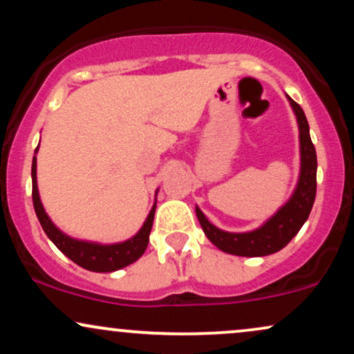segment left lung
I'll list each match as a JSON object with an SVG mask.
<instances>
[{
	"label": "left lung",
	"instance_id": "left-lung-1",
	"mask_svg": "<svg viewBox=\"0 0 354 354\" xmlns=\"http://www.w3.org/2000/svg\"><path fill=\"white\" fill-rule=\"evenodd\" d=\"M287 99L295 112L300 131V176L290 199L261 227L249 232H225L211 224L203 211L196 206V216L204 234L225 254L241 255V257H263L279 252L297 236L313 207L315 194H317V151L310 138V127L304 110L288 95Z\"/></svg>",
	"mask_w": 354,
	"mask_h": 354
}]
</instances>
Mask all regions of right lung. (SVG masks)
I'll return each mask as SVG.
<instances>
[{
  "instance_id": "right-lung-1",
  "label": "right lung",
  "mask_w": 354,
  "mask_h": 354,
  "mask_svg": "<svg viewBox=\"0 0 354 354\" xmlns=\"http://www.w3.org/2000/svg\"><path fill=\"white\" fill-rule=\"evenodd\" d=\"M37 151V148H36ZM32 204L34 211H36L37 219L48 234V237L54 242L55 247L64 255L75 262L77 266L84 267V269L92 272H113L123 267L130 266L135 261L142 257L145 249H147L148 241H150V232L153 225V218H155L156 203L153 204L150 214H148L147 221H145L142 229L130 237L129 241L117 242V244H99V242H88V241H79L74 237L64 234L61 229L55 227V224L49 219L46 214L44 207H42L39 191H37V178H36V156L32 158ZM158 193V191H156Z\"/></svg>"
}]
</instances>
